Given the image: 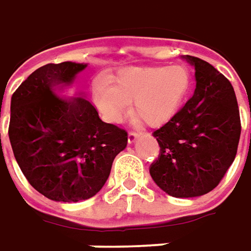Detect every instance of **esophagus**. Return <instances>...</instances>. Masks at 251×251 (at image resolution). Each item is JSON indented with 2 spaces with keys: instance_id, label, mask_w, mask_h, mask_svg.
<instances>
[{
  "instance_id": "obj_1",
  "label": "esophagus",
  "mask_w": 251,
  "mask_h": 251,
  "mask_svg": "<svg viewBox=\"0 0 251 251\" xmlns=\"http://www.w3.org/2000/svg\"><path fill=\"white\" fill-rule=\"evenodd\" d=\"M138 136H139V135L136 134V132H129V134H128V143H129V145H131V143H134Z\"/></svg>"
}]
</instances>
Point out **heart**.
<instances>
[{"mask_svg": "<svg viewBox=\"0 0 251 251\" xmlns=\"http://www.w3.org/2000/svg\"><path fill=\"white\" fill-rule=\"evenodd\" d=\"M192 88V74L184 65L127 67L117 73L113 86L100 79L92 97L102 119L124 120L134 101V115L150 127H161L184 105Z\"/></svg>", "mask_w": 251, "mask_h": 251, "instance_id": "b5f03b06", "label": "heart"}]
</instances>
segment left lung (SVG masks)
I'll use <instances>...</instances> for the list:
<instances>
[{
	"label": "left lung",
	"instance_id": "left-lung-1",
	"mask_svg": "<svg viewBox=\"0 0 251 251\" xmlns=\"http://www.w3.org/2000/svg\"><path fill=\"white\" fill-rule=\"evenodd\" d=\"M195 67V93L177 115L154 131L161 152L151 178L173 197L202 196L218 186L234 162L241 119L230 81L205 60L184 55Z\"/></svg>",
	"mask_w": 251,
	"mask_h": 251
}]
</instances>
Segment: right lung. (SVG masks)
<instances>
[{"label": "right lung", "instance_id": "1", "mask_svg": "<svg viewBox=\"0 0 251 251\" xmlns=\"http://www.w3.org/2000/svg\"><path fill=\"white\" fill-rule=\"evenodd\" d=\"M86 63H49L10 100L9 139L28 182L50 200L77 202L101 191L127 132L104 123L83 92L67 93ZM2 105V102H1Z\"/></svg>", "mask_w": 251, "mask_h": 251}]
</instances>
